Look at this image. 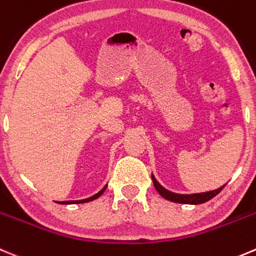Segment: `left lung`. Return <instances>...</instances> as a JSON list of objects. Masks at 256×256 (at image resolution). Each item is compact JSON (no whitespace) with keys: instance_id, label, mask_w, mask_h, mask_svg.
<instances>
[{"instance_id":"8db88e82","label":"left lung","mask_w":256,"mask_h":256,"mask_svg":"<svg viewBox=\"0 0 256 256\" xmlns=\"http://www.w3.org/2000/svg\"><path fill=\"white\" fill-rule=\"evenodd\" d=\"M152 178V182L155 188L158 190V194L164 198V199L168 200V202H178V204H192V205H198V204H204V202H209L212 200V198L216 196L219 194L220 191L224 188V186H222L220 188H216V190L209 191V192H202V194H192V195H180V194H175V192H171V191L166 190L160 184L156 181V178H154V175H151Z\"/></svg>"}]
</instances>
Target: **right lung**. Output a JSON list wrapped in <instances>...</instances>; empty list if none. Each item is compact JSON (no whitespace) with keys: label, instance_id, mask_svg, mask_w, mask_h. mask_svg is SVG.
<instances>
[{"label":"right lung","instance_id":"right-lung-1","mask_svg":"<svg viewBox=\"0 0 256 256\" xmlns=\"http://www.w3.org/2000/svg\"><path fill=\"white\" fill-rule=\"evenodd\" d=\"M105 190H106V186L102 188V190L100 191V192H98V194H96V195H94L92 198H88V199H85V200H78V202H60V204H82V202H92V200L98 199V196H101V195H102V192H104V191H105Z\"/></svg>","mask_w":256,"mask_h":256}]
</instances>
